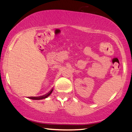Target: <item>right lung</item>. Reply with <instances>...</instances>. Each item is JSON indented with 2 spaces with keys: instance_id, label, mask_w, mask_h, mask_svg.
Returning <instances> with one entry per match:
<instances>
[{
  "instance_id": "right-lung-1",
  "label": "right lung",
  "mask_w": 132,
  "mask_h": 132,
  "mask_svg": "<svg viewBox=\"0 0 132 132\" xmlns=\"http://www.w3.org/2000/svg\"><path fill=\"white\" fill-rule=\"evenodd\" d=\"M53 89L50 91V92H48V94H46V95L40 96V97H29V98L32 99V100H42V99H45V98H47L48 96H50V95H51V94L52 93V92H53Z\"/></svg>"
}]
</instances>
